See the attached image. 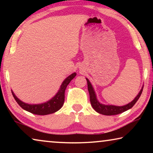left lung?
<instances>
[{"instance_id": "8db88e82", "label": "left lung", "mask_w": 153, "mask_h": 153, "mask_svg": "<svg viewBox=\"0 0 153 153\" xmlns=\"http://www.w3.org/2000/svg\"><path fill=\"white\" fill-rule=\"evenodd\" d=\"M86 79L87 83H88V90L89 95H90V101H91V104L93 108L95 109V111L99 113L100 114L102 115H106V116H112V115H117L121 113L125 112L127 111L129 108H131L132 106L134 105L136 102H137V100H139V98L141 96L142 91H143V88L141 89V91H139V93H138L134 99L131 102H129L127 104H125L124 106H115V105H107V104H104L100 103L98 101L97 95H96L95 91L94 90L93 85H92L91 83L90 82V81Z\"/></svg>"}]
</instances>
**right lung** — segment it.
<instances>
[{
  "label": "right lung",
  "mask_w": 153,
  "mask_h": 153,
  "mask_svg": "<svg viewBox=\"0 0 153 153\" xmlns=\"http://www.w3.org/2000/svg\"><path fill=\"white\" fill-rule=\"evenodd\" d=\"M76 73L74 72L70 76H68L65 80L62 81L61 85H60L59 90L57 92V93L51 98V100H48L47 102H44L41 104H30L28 103H25L22 102L15 95L14 92L12 91V95L15 100L17 102L19 105L22 107L23 109L27 111L32 113L33 114L40 115H49L51 114H53L58 110L60 109L63 105L65 101V91L67 86L70 81L76 76Z\"/></svg>",
  "instance_id": "add662e5"
}]
</instances>
